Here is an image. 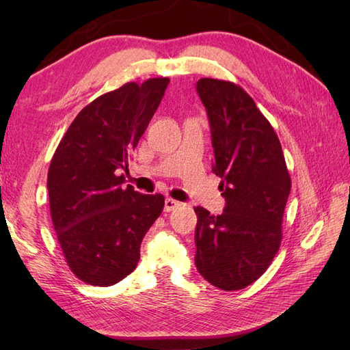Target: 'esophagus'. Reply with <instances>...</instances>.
<instances>
[{
  "label": "esophagus",
  "instance_id": "obj_1",
  "mask_svg": "<svg viewBox=\"0 0 350 350\" xmlns=\"http://www.w3.org/2000/svg\"><path fill=\"white\" fill-rule=\"evenodd\" d=\"M180 206L179 202H176V200L173 198H165V204H163V211L165 212H170V211H174L177 209V207Z\"/></svg>",
  "mask_w": 350,
  "mask_h": 350
}]
</instances>
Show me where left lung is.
<instances>
[{
  "label": "left lung",
  "instance_id": "left-lung-1",
  "mask_svg": "<svg viewBox=\"0 0 350 350\" xmlns=\"http://www.w3.org/2000/svg\"><path fill=\"white\" fill-rule=\"evenodd\" d=\"M197 93L209 117L212 170L226 207L217 217L194 207L196 266L212 286L232 292L262 277L278 252L292 180L277 133L242 87L202 78Z\"/></svg>",
  "mask_w": 350,
  "mask_h": 350
}]
</instances>
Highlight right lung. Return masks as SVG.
Segmentation results:
<instances>
[{"label":"right lung","instance_id":"add662e5","mask_svg":"<svg viewBox=\"0 0 350 350\" xmlns=\"http://www.w3.org/2000/svg\"><path fill=\"white\" fill-rule=\"evenodd\" d=\"M170 83H128L88 103L52 156L48 192L52 226L77 277L108 287L137 267L147 230L165 200L123 188L131 153L147 129Z\"/></svg>","mask_w":350,"mask_h":350}]
</instances>
